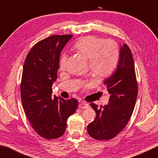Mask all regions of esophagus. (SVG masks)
<instances>
[{
  "label": "esophagus",
  "mask_w": 158,
  "mask_h": 158,
  "mask_svg": "<svg viewBox=\"0 0 158 158\" xmlns=\"http://www.w3.org/2000/svg\"><path fill=\"white\" fill-rule=\"evenodd\" d=\"M78 107L80 109H87L89 107V105L85 102H81L79 104Z\"/></svg>",
  "instance_id": "34e87169"
}]
</instances>
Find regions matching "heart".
<instances>
[{
  "label": "heart",
  "instance_id": "1",
  "mask_svg": "<svg viewBox=\"0 0 158 158\" xmlns=\"http://www.w3.org/2000/svg\"><path fill=\"white\" fill-rule=\"evenodd\" d=\"M73 48L89 59V67L97 78L109 76L118 64L120 52L118 44L113 40L104 41L96 35H86L76 41ZM67 60L64 53L60 60L61 69L66 66Z\"/></svg>",
  "mask_w": 158,
  "mask_h": 158
}]
</instances>
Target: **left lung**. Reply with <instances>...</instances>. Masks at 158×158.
Instances as JSON below:
<instances>
[{
    "instance_id": "left-lung-1",
    "label": "left lung",
    "mask_w": 158,
    "mask_h": 158,
    "mask_svg": "<svg viewBox=\"0 0 158 158\" xmlns=\"http://www.w3.org/2000/svg\"><path fill=\"white\" fill-rule=\"evenodd\" d=\"M119 58L115 72L104 80L111 95L108 105L98 109L96 104H90L96 115L87 126V131L91 138L98 140H108L120 133L126 127L135 107L138 83L133 55L127 44L120 46Z\"/></svg>"
}]
</instances>
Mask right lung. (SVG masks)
<instances>
[{
    "label": "right lung",
    "instance_id": "right-lung-1",
    "mask_svg": "<svg viewBox=\"0 0 158 158\" xmlns=\"http://www.w3.org/2000/svg\"><path fill=\"white\" fill-rule=\"evenodd\" d=\"M73 35H53L30 49L23 65L20 96L27 118L42 138L53 139L64 134L67 120L78 108V100L52 96L57 80L60 52Z\"/></svg>",
    "mask_w": 158,
    "mask_h": 158
}]
</instances>
